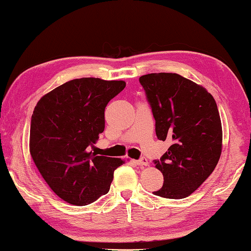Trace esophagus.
Masks as SVG:
<instances>
[{
  "mask_svg": "<svg viewBox=\"0 0 251 251\" xmlns=\"http://www.w3.org/2000/svg\"><path fill=\"white\" fill-rule=\"evenodd\" d=\"M136 165H138L139 167H147L148 166V160L146 158H141L139 160H136Z\"/></svg>",
  "mask_w": 251,
  "mask_h": 251,
  "instance_id": "esophagus-1",
  "label": "esophagus"
}]
</instances>
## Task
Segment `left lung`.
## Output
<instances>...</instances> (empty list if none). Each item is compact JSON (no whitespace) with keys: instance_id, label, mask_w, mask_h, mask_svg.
<instances>
[{"instance_id":"1","label":"left lung","mask_w":251,"mask_h":251,"mask_svg":"<svg viewBox=\"0 0 251 251\" xmlns=\"http://www.w3.org/2000/svg\"><path fill=\"white\" fill-rule=\"evenodd\" d=\"M156 120L159 140L171 146L154 167L163 185L153 194L179 200L192 194L215 169L223 147L220 112L202 85L177 74H150L139 78Z\"/></svg>"}]
</instances>
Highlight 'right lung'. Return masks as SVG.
I'll return each mask as SVG.
<instances>
[{
	"instance_id": "1",
	"label": "right lung",
	"mask_w": 251,
	"mask_h": 251,
	"mask_svg": "<svg viewBox=\"0 0 251 251\" xmlns=\"http://www.w3.org/2000/svg\"><path fill=\"white\" fill-rule=\"evenodd\" d=\"M125 81L81 78L57 86L39 100L31 115L29 152L40 175L63 201L83 206L110 190L120 158L91 151L105 127L107 103Z\"/></svg>"
}]
</instances>
